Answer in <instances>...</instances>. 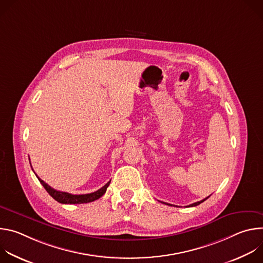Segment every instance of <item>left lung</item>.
<instances>
[{
    "mask_svg": "<svg viewBox=\"0 0 263 263\" xmlns=\"http://www.w3.org/2000/svg\"><path fill=\"white\" fill-rule=\"evenodd\" d=\"M207 198H208V197H207ZM207 198H206V199H204V200H202V201H200V202H196V203H194V204H191L189 207H194V206H197V205H199V204L203 203L205 200H207ZM164 204H166V203H164ZM166 205H170V206H172L171 204H166Z\"/></svg>",
    "mask_w": 263,
    "mask_h": 263,
    "instance_id": "8db88e82",
    "label": "left lung"
}]
</instances>
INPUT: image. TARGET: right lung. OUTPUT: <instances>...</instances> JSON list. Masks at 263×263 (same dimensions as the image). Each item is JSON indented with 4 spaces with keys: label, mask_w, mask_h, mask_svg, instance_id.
Returning <instances> with one entry per match:
<instances>
[{
    "label": "right lung",
    "mask_w": 263,
    "mask_h": 263,
    "mask_svg": "<svg viewBox=\"0 0 263 263\" xmlns=\"http://www.w3.org/2000/svg\"><path fill=\"white\" fill-rule=\"evenodd\" d=\"M30 159V158H29ZM32 167V166H31ZM36 175V174H35ZM36 177L39 178L40 182L43 184V186L45 187V190L49 193V195L54 199L56 200L57 202L61 203V204H83V203H89V202H93L98 199H100L105 193H106V190L107 187L109 186L110 184V181L108 183H106L102 189H100L99 191L95 192V193H91V194H86V195H71V194H68V193H64V192H59V191H56L54 189H52V187L50 185H48L45 181H43L39 176L36 175Z\"/></svg>",
    "instance_id": "right-lung-1"
}]
</instances>
